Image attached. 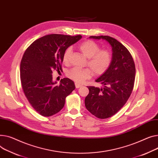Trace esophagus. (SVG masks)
<instances>
[{"mask_svg": "<svg viewBox=\"0 0 158 158\" xmlns=\"http://www.w3.org/2000/svg\"><path fill=\"white\" fill-rule=\"evenodd\" d=\"M75 85H76V88H80V87H81L82 85H80V84H78V83H75Z\"/></svg>", "mask_w": 158, "mask_h": 158, "instance_id": "34e87169", "label": "esophagus"}]
</instances>
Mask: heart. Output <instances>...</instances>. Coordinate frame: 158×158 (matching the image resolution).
Instances as JSON below:
<instances>
[{
    "instance_id": "b5f03b06",
    "label": "heart",
    "mask_w": 158,
    "mask_h": 158,
    "mask_svg": "<svg viewBox=\"0 0 158 158\" xmlns=\"http://www.w3.org/2000/svg\"><path fill=\"white\" fill-rule=\"evenodd\" d=\"M81 53L88 58V64L97 75H102L109 68L112 62L110 52L106 49H100V46L93 40H88L81 43L78 47ZM72 48H68L63 55V61L68 64ZM92 76L89 69L73 68L67 72V76L76 82H82Z\"/></svg>"
}]
</instances>
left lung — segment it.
<instances>
[{
    "instance_id": "left-lung-1",
    "label": "left lung",
    "mask_w": 158,
    "mask_h": 158,
    "mask_svg": "<svg viewBox=\"0 0 158 158\" xmlns=\"http://www.w3.org/2000/svg\"><path fill=\"white\" fill-rule=\"evenodd\" d=\"M89 39L106 40L112 48V62L108 70L95 81L101 88L88 86L85 103L87 110L99 119L109 118L127 103L133 89L135 66L129 51L115 39L107 35Z\"/></svg>"
}]
</instances>
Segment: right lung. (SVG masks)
I'll use <instances>...</instances> for the list:
<instances>
[{
  "label": "right lung",
  "instance_id": "add662e5",
  "mask_svg": "<svg viewBox=\"0 0 158 158\" xmlns=\"http://www.w3.org/2000/svg\"><path fill=\"white\" fill-rule=\"evenodd\" d=\"M82 38L50 34L35 40L24 52L20 64V78L25 96L32 107L43 116L49 117L64 107L65 98L76 86L69 78L60 85L52 81V72L61 71L65 50Z\"/></svg>",
  "mask_w": 158,
  "mask_h": 158
}]
</instances>
